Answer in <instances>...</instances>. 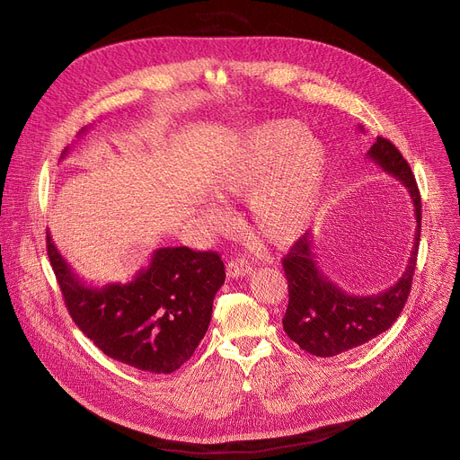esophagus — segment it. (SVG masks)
<instances>
[{"label":"esophagus","mask_w":460,"mask_h":460,"mask_svg":"<svg viewBox=\"0 0 460 460\" xmlns=\"http://www.w3.org/2000/svg\"><path fill=\"white\" fill-rule=\"evenodd\" d=\"M252 272V262L246 259H231L227 264V278H244Z\"/></svg>","instance_id":"34e87169"}]
</instances>
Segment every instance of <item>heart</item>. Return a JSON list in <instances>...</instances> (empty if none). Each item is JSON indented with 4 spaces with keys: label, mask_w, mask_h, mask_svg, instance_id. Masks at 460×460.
Returning <instances> with one entry per match:
<instances>
[{
    "label": "heart",
    "mask_w": 460,
    "mask_h": 460,
    "mask_svg": "<svg viewBox=\"0 0 460 460\" xmlns=\"http://www.w3.org/2000/svg\"><path fill=\"white\" fill-rule=\"evenodd\" d=\"M330 177L324 145L293 119H278L252 130L227 156L214 188L222 198H250L253 233L272 246L293 244L321 208ZM222 224L217 208L205 210Z\"/></svg>",
    "instance_id": "heart-1"
}]
</instances>
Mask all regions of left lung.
<instances>
[{
	"mask_svg": "<svg viewBox=\"0 0 460 460\" xmlns=\"http://www.w3.org/2000/svg\"><path fill=\"white\" fill-rule=\"evenodd\" d=\"M359 130L364 128L359 127ZM367 156L385 173L399 179L410 193L416 214L412 255L395 285L378 295L354 296L323 274L317 255L313 253L309 233H304L296 240L291 252L283 257V270L288 283V305L283 317V330L302 350L313 356H337L366 345L392 328L412 287L421 231V196L416 179L390 139L378 136Z\"/></svg>",
	"mask_w": 460,
	"mask_h": 460,
	"instance_id": "obj_1",
	"label": "left lung"
}]
</instances>
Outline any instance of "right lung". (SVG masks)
I'll list each match as a JSON object with an SVG mask.
<instances>
[{
  "label": "right lung",
  "instance_id": "obj_1",
  "mask_svg": "<svg viewBox=\"0 0 460 460\" xmlns=\"http://www.w3.org/2000/svg\"><path fill=\"white\" fill-rule=\"evenodd\" d=\"M46 248L72 321L106 356L147 373H173L191 358L226 281L216 252L179 246L156 250L128 283L91 287L68 267L50 233Z\"/></svg>",
  "mask_w": 460,
  "mask_h": 460
}]
</instances>
